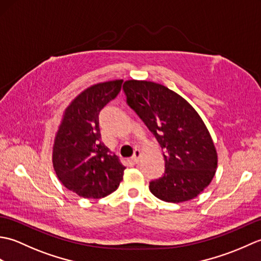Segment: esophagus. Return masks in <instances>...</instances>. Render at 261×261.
Instances as JSON below:
<instances>
[{
	"mask_svg": "<svg viewBox=\"0 0 261 261\" xmlns=\"http://www.w3.org/2000/svg\"><path fill=\"white\" fill-rule=\"evenodd\" d=\"M140 156H141V151L139 150V149H136L135 152H134V156L131 157V160H132V162H134L135 164H138V163H139Z\"/></svg>",
	"mask_w": 261,
	"mask_h": 261,
	"instance_id": "obj_1",
	"label": "esophagus"
}]
</instances>
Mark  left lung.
<instances>
[{"label": "left lung", "instance_id": "8db88e82", "mask_svg": "<svg viewBox=\"0 0 261 261\" xmlns=\"http://www.w3.org/2000/svg\"><path fill=\"white\" fill-rule=\"evenodd\" d=\"M126 103L164 149L165 173L149 190L165 202L180 203L206 188L218 167V153L201 116L185 98L162 84L124 82Z\"/></svg>", "mask_w": 261, "mask_h": 261}]
</instances>
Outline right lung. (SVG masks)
I'll list each match as a JSON object with an SVG mask.
<instances>
[{
    "mask_svg": "<svg viewBox=\"0 0 261 261\" xmlns=\"http://www.w3.org/2000/svg\"><path fill=\"white\" fill-rule=\"evenodd\" d=\"M123 81L93 85L65 110L55 137L53 165L67 190L84 198H102L123 179L125 167L101 141L98 116L121 91Z\"/></svg>",
    "mask_w": 261,
    "mask_h": 261,
    "instance_id": "right-lung-1",
    "label": "right lung"
}]
</instances>
